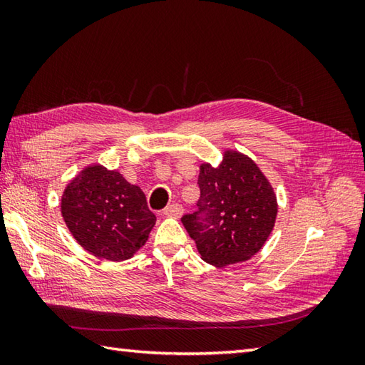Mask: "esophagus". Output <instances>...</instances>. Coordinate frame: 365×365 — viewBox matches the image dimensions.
<instances>
[{"instance_id":"obj_1","label":"esophagus","mask_w":365,"mask_h":365,"mask_svg":"<svg viewBox=\"0 0 365 365\" xmlns=\"http://www.w3.org/2000/svg\"><path fill=\"white\" fill-rule=\"evenodd\" d=\"M165 215L170 216V218H180L183 215V207L180 204H173L165 208Z\"/></svg>"}]
</instances>
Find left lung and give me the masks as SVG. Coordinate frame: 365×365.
Masks as SVG:
<instances>
[{
    "label": "left lung",
    "mask_w": 365,
    "mask_h": 365,
    "mask_svg": "<svg viewBox=\"0 0 365 365\" xmlns=\"http://www.w3.org/2000/svg\"><path fill=\"white\" fill-rule=\"evenodd\" d=\"M197 182L199 212L185 215L182 222L200 257L218 268L250 260L274 227L273 185L257 163L234 149H224L218 166L204 161Z\"/></svg>",
    "instance_id": "obj_1"
}]
</instances>
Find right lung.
<instances>
[{
  "mask_svg": "<svg viewBox=\"0 0 365 365\" xmlns=\"http://www.w3.org/2000/svg\"><path fill=\"white\" fill-rule=\"evenodd\" d=\"M61 215L76 243L108 262L133 257L157 222L143 190L100 163L84 166L66 185Z\"/></svg>",
  "mask_w": 365,
  "mask_h": 365,
  "instance_id": "add662e5",
  "label": "right lung"
}]
</instances>
